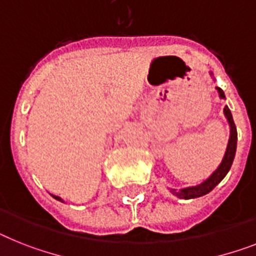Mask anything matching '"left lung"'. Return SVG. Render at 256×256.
<instances>
[{"instance_id": "left-lung-1", "label": "left lung", "mask_w": 256, "mask_h": 256, "mask_svg": "<svg viewBox=\"0 0 256 256\" xmlns=\"http://www.w3.org/2000/svg\"><path fill=\"white\" fill-rule=\"evenodd\" d=\"M212 74V73H210ZM213 76V74H212ZM217 92H218L220 98L225 99V94L220 88H216ZM224 114H225V118L228 119V123H229L230 126V137H229V142H228L226 152H225V156H224L222 161L220 164L218 168L213 171L212 175L209 176L208 179L200 183L198 186H192V187H186V188L182 190H175V188H168L172 195L178 196L179 199H195V198H200V196H204L206 194L212 191L220 182L222 180L226 174L229 172L230 168H232V164L234 161V156H236V150H237V128H236V124H234L233 116H232V112L228 106H225L224 108Z\"/></svg>"}]
</instances>
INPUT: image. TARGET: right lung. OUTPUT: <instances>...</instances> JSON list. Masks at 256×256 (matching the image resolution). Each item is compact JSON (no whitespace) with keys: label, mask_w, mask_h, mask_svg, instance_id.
Segmentation results:
<instances>
[{"label":"right lung","mask_w":256,"mask_h":256,"mask_svg":"<svg viewBox=\"0 0 256 256\" xmlns=\"http://www.w3.org/2000/svg\"><path fill=\"white\" fill-rule=\"evenodd\" d=\"M52 196H54V199H56V200H58V202H64V200L61 199L60 196H56V195H52Z\"/></svg>","instance_id":"obj_1"}]
</instances>
